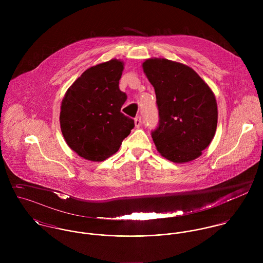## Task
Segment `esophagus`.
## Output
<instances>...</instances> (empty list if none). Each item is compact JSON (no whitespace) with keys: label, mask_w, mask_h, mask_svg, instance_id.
<instances>
[{"label":"esophagus","mask_w":263,"mask_h":263,"mask_svg":"<svg viewBox=\"0 0 263 263\" xmlns=\"http://www.w3.org/2000/svg\"><path fill=\"white\" fill-rule=\"evenodd\" d=\"M135 125H136V127H138V128L142 125V119H141V116H138V117H136V118H135Z\"/></svg>","instance_id":"obj_1"}]
</instances>
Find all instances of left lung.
I'll use <instances>...</instances> for the list:
<instances>
[{
	"label": "left lung",
	"instance_id": "8db88e82",
	"mask_svg": "<svg viewBox=\"0 0 263 263\" xmlns=\"http://www.w3.org/2000/svg\"><path fill=\"white\" fill-rule=\"evenodd\" d=\"M143 69L157 98L159 125L152 132L157 150L174 163L198 158L217 129L218 106L212 89L195 71L177 62L148 59Z\"/></svg>",
	"mask_w": 263,
	"mask_h": 263
}]
</instances>
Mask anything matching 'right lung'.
Instances as JSON below:
<instances>
[{"label":"right lung","instance_id":"1","mask_svg":"<svg viewBox=\"0 0 263 263\" xmlns=\"http://www.w3.org/2000/svg\"><path fill=\"white\" fill-rule=\"evenodd\" d=\"M123 71L119 60L86 70L68 89L62 101L60 123L68 146L80 157L101 162L119 150L135 126L120 111L126 94L118 84Z\"/></svg>","mask_w":263,"mask_h":263}]
</instances>
